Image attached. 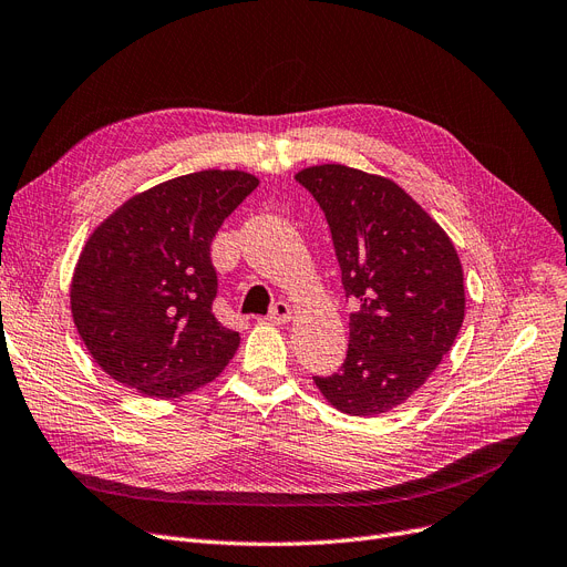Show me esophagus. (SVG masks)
Listing matches in <instances>:
<instances>
[{
  "instance_id": "obj_1",
  "label": "esophagus",
  "mask_w": 567,
  "mask_h": 567,
  "mask_svg": "<svg viewBox=\"0 0 567 567\" xmlns=\"http://www.w3.org/2000/svg\"><path fill=\"white\" fill-rule=\"evenodd\" d=\"M268 320L272 324H287L291 320V306L287 301H278L276 306H272Z\"/></svg>"
}]
</instances>
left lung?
Returning a JSON list of instances; mask_svg holds the SVG:
<instances>
[{"label": "left lung", "mask_w": 567, "mask_h": 567, "mask_svg": "<svg viewBox=\"0 0 567 567\" xmlns=\"http://www.w3.org/2000/svg\"><path fill=\"white\" fill-rule=\"evenodd\" d=\"M297 179L331 228L350 316L339 373L316 375L324 400L348 415H379L423 388L465 320V278L453 240L400 184L341 163Z\"/></svg>", "instance_id": "left-lung-1"}]
</instances>
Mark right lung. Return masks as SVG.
<instances>
[{
    "label": "right lung",
    "mask_w": 567,
    "mask_h": 567,
    "mask_svg": "<svg viewBox=\"0 0 567 567\" xmlns=\"http://www.w3.org/2000/svg\"><path fill=\"white\" fill-rule=\"evenodd\" d=\"M257 186L245 171L209 167L135 194L93 230L74 266L70 308L110 379L173 400L224 371L240 333L213 312L209 245Z\"/></svg>",
    "instance_id": "right-lung-1"
}]
</instances>
